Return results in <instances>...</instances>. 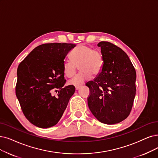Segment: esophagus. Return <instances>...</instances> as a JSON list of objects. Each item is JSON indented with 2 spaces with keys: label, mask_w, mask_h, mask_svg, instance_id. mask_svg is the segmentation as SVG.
<instances>
[{
  "label": "esophagus",
  "mask_w": 158,
  "mask_h": 158,
  "mask_svg": "<svg viewBox=\"0 0 158 158\" xmlns=\"http://www.w3.org/2000/svg\"><path fill=\"white\" fill-rule=\"evenodd\" d=\"M80 88V86L79 85V86H76L75 87V89H76V90H78Z\"/></svg>",
  "instance_id": "34e87169"
}]
</instances>
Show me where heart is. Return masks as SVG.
<instances>
[{
	"mask_svg": "<svg viewBox=\"0 0 158 158\" xmlns=\"http://www.w3.org/2000/svg\"><path fill=\"white\" fill-rule=\"evenodd\" d=\"M71 58L66 59L63 64V71L66 77L70 78L76 73L80 65L81 71L72 79L69 84L79 86L89 80L94 75L98 74L104 65L103 55L99 50H93L92 47L85 45H80L73 50Z\"/></svg>",
	"mask_w": 158,
	"mask_h": 158,
	"instance_id": "heart-1",
	"label": "heart"
}]
</instances>
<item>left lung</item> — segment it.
<instances>
[{"label": "left lung", "mask_w": 158, "mask_h": 158, "mask_svg": "<svg viewBox=\"0 0 158 158\" xmlns=\"http://www.w3.org/2000/svg\"><path fill=\"white\" fill-rule=\"evenodd\" d=\"M104 58L102 71L86 84L91 91L87 104L100 122L113 124L127 118L136 93V72L126 52L113 44H98Z\"/></svg>", "instance_id": "8db88e82"}]
</instances>
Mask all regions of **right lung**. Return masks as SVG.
<instances>
[{"label":"right lung","mask_w":158,"mask_h":158,"mask_svg":"<svg viewBox=\"0 0 158 158\" xmlns=\"http://www.w3.org/2000/svg\"><path fill=\"white\" fill-rule=\"evenodd\" d=\"M76 45L43 44L35 47L17 68L16 96L24 116L35 127L47 128L57 124L75 92L74 85L63 87L66 80L63 64ZM56 89L60 91L56 98L52 92Z\"/></svg>","instance_id":"obj_1"}]
</instances>
